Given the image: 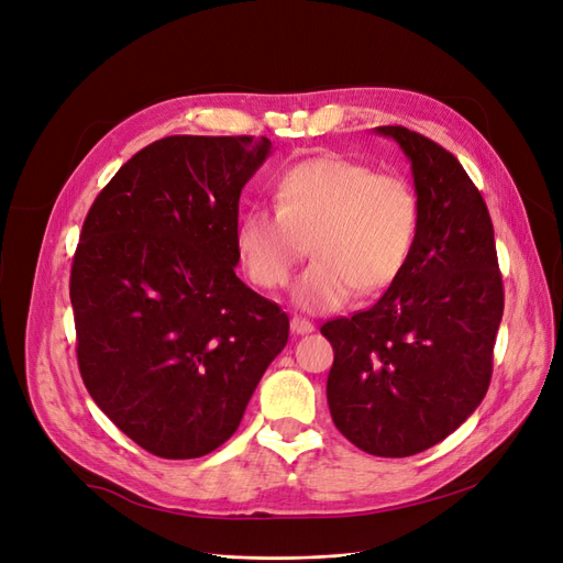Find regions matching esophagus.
I'll return each instance as SVG.
<instances>
[{
	"label": "esophagus",
	"instance_id": "esophagus-1",
	"mask_svg": "<svg viewBox=\"0 0 563 563\" xmlns=\"http://www.w3.org/2000/svg\"><path fill=\"white\" fill-rule=\"evenodd\" d=\"M290 332H294V334H309V332H313V323H309L307 319L294 317V319H290Z\"/></svg>",
	"mask_w": 563,
	"mask_h": 563
}]
</instances>
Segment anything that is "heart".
Here are the masks:
<instances>
[{
    "label": "heart",
    "mask_w": 563,
    "mask_h": 563,
    "mask_svg": "<svg viewBox=\"0 0 563 563\" xmlns=\"http://www.w3.org/2000/svg\"><path fill=\"white\" fill-rule=\"evenodd\" d=\"M275 210L252 206L235 229V252L256 286L282 288L311 244L313 263L294 286L302 311L344 307L390 288L407 269L420 229V203L409 179L374 173L340 154L309 156L282 170Z\"/></svg>",
    "instance_id": "obj_1"
}]
</instances>
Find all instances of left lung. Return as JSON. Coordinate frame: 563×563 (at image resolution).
Listing matches in <instances>:
<instances>
[{"label":"left lung","instance_id":"8db88e82","mask_svg":"<svg viewBox=\"0 0 563 563\" xmlns=\"http://www.w3.org/2000/svg\"><path fill=\"white\" fill-rule=\"evenodd\" d=\"M407 154L420 203L416 250L378 302L323 323L334 349L332 422L360 451L409 457L478 409L504 317L485 200L455 156L404 126H376Z\"/></svg>","mask_w":563,"mask_h":563}]
</instances>
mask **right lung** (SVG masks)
<instances>
[{
    "label": "right lung",
    "mask_w": 563,
    "mask_h": 563,
    "mask_svg": "<svg viewBox=\"0 0 563 563\" xmlns=\"http://www.w3.org/2000/svg\"><path fill=\"white\" fill-rule=\"evenodd\" d=\"M267 139L168 136L97 196L71 265L78 367L120 430L166 460L229 441L288 317L240 277L238 206Z\"/></svg>",
    "instance_id": "obj_1"
}]
</instances>
